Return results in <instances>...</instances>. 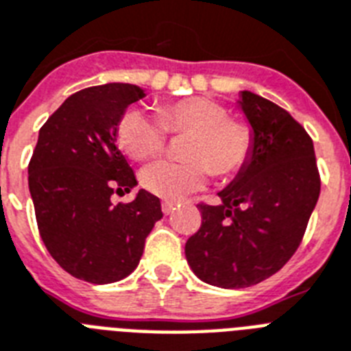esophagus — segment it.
<instances>
[{"instance_id":"obj_1","label":"esophagus","mask_w":351,"mask_h":351,"mask_svg":"<svg viewBox=\"0 0 351 351\" xmlns=\"http://www.w3.org/2000/svg\"><path fill=\"white\" fill-rule=\"evenodd\" d=\"M175 202H162V213L164 215H171L175 210Z\"/></svg>"}]
</instances>
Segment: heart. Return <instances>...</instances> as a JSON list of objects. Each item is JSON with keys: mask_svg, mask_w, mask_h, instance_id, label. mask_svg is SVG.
Masks as SVG:
<instances>
[{"mask_svg": "<svg viewBox=\"0 0 351 351\" xmlns=\"http://www.w3.org/2000/svg\"><path fill=\"white\" fill-rule=\"evenodd\" d=\"M167 130L193 133L185 149L189 162L158 158L141 173L142 185L166 200H180L202 189L209 180V167L221 178L234 175L252 147L249 126L230 121L229 111L221 104L204 97L162 106L160 119L141 108H131L119 122V144L128 155L142 160L164 149Z\"/></svg>", "mask_w": 351, "mask_h": 351, "instance_id": "obj_1", "label": "heart"}]
</instances>
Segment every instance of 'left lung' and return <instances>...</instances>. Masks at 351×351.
<instances>
[{
  "label": "left lung",
  "mask_w": 351,
  "mask_h": 351,
  "mask_svg": "<svg viewBox=\"0 0 351 351\" xmlns=\"http://www.w3.org/2000/svg\"><path fill=\"white\" fill-rule=\"evenodd\" d=\"M236 106L250 128V155L220 204L200 205L202 227L185 243L196 278L220 289L276 274L298 250L321 191L314 142L289 111L247 90Z\"/></svg>",
  "instance_id": "obj_1"
}]
</instances>
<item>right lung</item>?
<instances>
[{
  "mask_svg": "<svg viewBox=\"0 0 351 351\" xmlns=\"http://www.w3.org/2000/svg\"><path fill=\"white\" fill-rule=\"evenodd\" d=\"M146 90L108 82L73 93L39 130L28 189L48 252L73 278L106 285L136 269L144 241L160 220V200L141 189L130 204L113 193L136 185L117 146L119 122Z\"/></svg>",
  "mask_w": 351,
  "mask_h": 351,
  "instance_id": "1",
  "label": "right lung"
}]
</instances>
